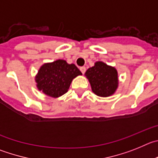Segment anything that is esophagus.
Listing matches in <instances>:
<instances>
[{
  "label": "esophagus",
  "mask_w": 158,
  "mask_h": 158,
  "mask_svg": "<svg viewBox=\"0 0 158 158\" xmlns=\"http://www.w3.org/2000/svg\"><path fill=\"white\" fill-rule=\"evenodd\" d=\"M79 70L81 71V72H82V74H84L85 72H86V68H85L84 66L80 67V68H79Z\"/></svg>",
  "instance_id": "obj_1"
}]
</instances>
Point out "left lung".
Masks as SVG:
<instances>
[{"mask_svg": "<svg viewBox=\"0 0 158 158\" xmlns=\"http://www.w3.org/2000/svg\"><path fill=\"white\" fill-rule=\"evenodd\" d=\"M85 75L95 94L100 97H109L114 94L118 86L117 72L114 68L108 66L103 62H96L89 68Z\"/></svg>", "mask_w": 158, "mask_h": 158, "instance_id": "1", "label": "left lung"}]
</instances>
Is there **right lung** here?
<instances>
[{
  "instance_id": "right-lung-1",
  "label": "right lung",
  "mask_w": 158,
  "mask_h": 158,
  "mask_svg": "<svg viewBox=\"0 0 158 158\" xmlns=\"http://www.w3.org/2000/svg\"><path fill=\"white\" fill-rule=\"evenodd\" d=\"M79 75L82 73L74 64L57 60L41 67L36 76L37 86L45 94L58 98L68 91L72 79Z\"/></svg>"
}]
</instances>
